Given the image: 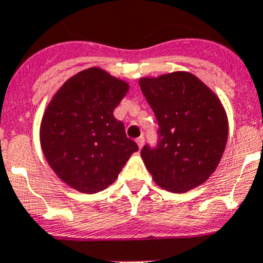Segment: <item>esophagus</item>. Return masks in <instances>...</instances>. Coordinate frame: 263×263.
Listing matches in <instances>:
<instances>
[{
  "label": "esophagus",
  "instance_id": "esophagus-1",
  "mask_svg": "<svg viewBox=\"0 0 263 263\" xmlns=\"http://www.w3.org/2000/svg\"><path fill=\"white\" fill-rule=\"evenodd\" d=\"M137 143H138L139 148H142L143 143H145V137H143V136L138 137V138H137Z\"/></svg>",
  "mask_w": 263,
  "mask_h": 263
}]
</instances>
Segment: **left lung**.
<instances>
[{
  "label": "left lung",
  "mask_w": 263,
  "mask_h": 263,
  "mask_svg": "<svg viewBox=\"0 0 263 263\" xmlns=\"http://www.w3.org/2000/svg\"><path fill=\"white\" fill-rule=\"evenodd\" d=\"M158 121L155 146L141 157L155 182L171 192H185L213 174L228 139V118L220 100L190 72L139 80Z\"/></svg>",
  "instance_id": "8db88e82"
}]
</instances>
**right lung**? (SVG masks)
Segmentation results:
<instances>
[{
	"label": "right lung",
	"instance_id": "add662e5",
	"mask_svg": "<svg viewBox=\"0 0 263 263\" xmlns=\"http://www.w3.org/2000/svg\"><path fill=\"white\" fill-rule=\"evenodd\" d=\"M127 89L125 81L93 67L68 79L51 100L42 118V150L69 187L103 191L138 150L113 116Z\"/></svg>",
	"mask_w": 263,
	"mask_h": 263
}]
</instances>
